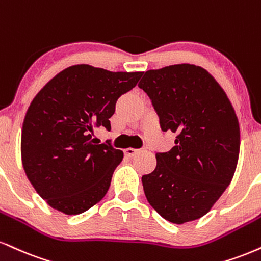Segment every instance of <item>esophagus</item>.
<instances>
[{"instance_id":"1","label":"esophagus","mask_w":261,"mask_h":261,"mask_svg":"<svg viewBox=\"0 0 261 261\" xmlns=\"http://www.w3.org/2000/svg\"><path fill=\"white\" fill-rule=\"evenodd\" d=\"M139 152H140V149H134V148H126L124 150L125 155H127V156H134L135 154H137Z\"/></svg>"}]
</instances>
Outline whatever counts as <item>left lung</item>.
Here are the masks:
<instances>
[{"label": "left lung", "mask_w": 261, "mask_h": 261, "mask_svg": "<svg viewBox=\"0 0 261 261\" xmlns=\"http://www.w3.org/2000/svg\"><path fill=\"white\" fill-rule=\"evenodd\" d=\"M163 131L175 146L155 153L154 171L142 176L153 209L172 224L197 220L212 209L233 177L240 124L225 91L205 69L175 64L148 70L139 84Z\"/></svg>", "instance_id": "8db88e82"}]
</instances>
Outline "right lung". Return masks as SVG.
I'll use <instances>...</instances> for the list:
<instances>
[{
    "label": "right lung",
    "instance_id": "1",
    "mask_svg": "<svg viewBox=\"0 0 261 261\" xmlns=\"http://www.w3.org/2000/svg\"><path fill=\"white\" fill-rule=\"evenodd\" d=\"M142 74L71 65L30 103L21 130V163L36 192L53 209L77 215L106 196L124 154L109 143L93 142V128L111 131L115 103Z\"/></svg>",
    "mask_w": 261,
    "mask_h": 261
}]
</instances>
